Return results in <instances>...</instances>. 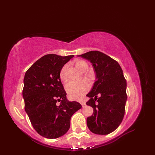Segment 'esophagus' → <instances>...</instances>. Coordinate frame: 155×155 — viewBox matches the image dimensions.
I'll use <instances>...</instances> for the list:
<instances>
[{
    "label": "esophagus",
    "instance_id": "obj_1",
    "mask_svg": "<svg viewBox=\"0 0 155 155\" xmlns=\"http://www.w3.org/2000/svg\"><path fill=\"white\" fill-rule=\"evenodd\" d=\"M80 104L82 105V107H84L85 105H86V104H85V102H80Z\"/></svg>",
    "mask_w": 155,
    "mask_h": 155
}]
</instances>
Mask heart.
Instances as JSON below:
<instances>
[{"mask_svg": "<svg viewBox=\"0 0 155 155\" xmlns=\"http://www.w3.org/2000/svg\"><path fill=\"white\" fill-rule=\"evenodd\" d=\"M75 66L78 70L82 71L84 68L87 66V64L84 60H77L75 61ZM66 70L67 65H64L60 71V77L62 81H65L67 80ZM89 87H90V83L87 80H82L80 81L71 80L65 85L66 91L70 98L72 99H80L87 92Z\"/></svg>", "mask_w": 155, "mask_h": 155, "instance_id": "b5f03b06", "label": "heart"}]
</instances>
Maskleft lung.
I'll return each instance as SVG.
<instances>
[{
  "mask_svg": "<svg viewBox=\"0 0 155 155\" xmlns=\"http://www.w3.org/2000/svg\"><path fill=\"white\" fill-rule=\"evenodd\" d=\"M78 56L91 61L96 75L87 95L90 99L86 104L94 109L93 115L87 118V126L94 134H108L119 127L124 116L127 84L123 70L116 60L99 51ZM97 95H100L98 98Z\"/></svg>",
  "mask_w": 155,
  "mask_h": 155,
  "instance_id": "8db88e82",
  "label": "left lung"
}]
</instances>
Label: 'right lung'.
<instances>
[{
  "label": "right lung",
  "instance_id": "1",
  "mask_svg": "<svg viewBox=\"0 0 155 155\" xmlns=\"http://www.w3.org/2000/svg\"><path fill=\"white\" fill-rule=\"evenodd\" d=\"M73 56L45 55L24 75V109L37 133L48 139H55L66 133L72 115L82 108L80 103L67 100L60 77L64 64ZM57 101L61 102L59 106L56 105Z\"/></svg>",
  "mask_w": 155,
  "mask_h": 155
}]
</instances>
